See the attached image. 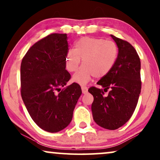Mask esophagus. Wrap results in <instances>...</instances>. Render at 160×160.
<instances>
[{
	"instance_id": "1",
	"label": "esophagus",
	"mask_w": 160,
	"mask_h": 160,
	"mask_svg": "<svg viewBox=\"0 0 160 160\" xmlns=\"http://www.w3.org/2000/svg\"><path fill=\"white\" fill-rule=\"evenodd\" d=\"M82 90L83 94H87L88 92V88L86 86H82Z\"/></svg>"
}]
</instances>
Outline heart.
<instances>
[{
    "label": "heart",
    "mask_w": 160,
    "mask_h": 160,
    "mask_svg": "<svg viewBox=\"0 0 160 160\" xmlns=\"http://www.w3.org/2000/svg\"><path fill=\"white\" fill-rule=\"evenodd\" d=\"M118 48L113 41L102 38L84 37L74 44L66 52V68L69 72H74L81 63L83 64L73 76V80L80 84H86L94 76L102 78L110 72L116 63Z\"/></svg>",
    "instance_id": "heart-1"
}]
</instances>
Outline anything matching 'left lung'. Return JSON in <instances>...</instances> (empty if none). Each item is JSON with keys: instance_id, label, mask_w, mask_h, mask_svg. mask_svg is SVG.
Segmentation results:
<instances>
[{"instance_id": "1", "label": "left lung", "mask_w": 160, "mask_h": 160, "mask_svg": "<svg viewBox=\"0 0 160 160\" xmlns=\"http://www.w3.org/2000/svg\"><path fill=\"white\" fill-rule=\"evenodd\" d=\"M118 48L114 67L97 84L104 88L90 87L94 97L92 105L93 119L97 125L115 130L128 121L137 105L142 89L141 61L137 52L128 42L111 34ZM109 89L108 96L104 92Z\"/></svg>"}]
</instances>
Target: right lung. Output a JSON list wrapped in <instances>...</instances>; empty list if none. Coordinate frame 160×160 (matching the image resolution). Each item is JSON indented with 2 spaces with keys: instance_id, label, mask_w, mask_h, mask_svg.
<instances>
[{
  "instance_id": "right-lung-1",
  "label": "right lung",
  "mask_w": 160,
  "mask_h": 160,
  "mask_svg": "<svg viewBox=\"0 0 160 160\" xmlns=\"http://www.w3.org/2000/svg\"><path fill=\"white\" fill-rule=\"evenodd\" d=\"M67 40L66 34H49L29 48L21 63V95L24 105L34 122L50 133L68 126L82 93L77 83L64 87L71 79L65 65Z\"/></svg>"
}]
</instances>
